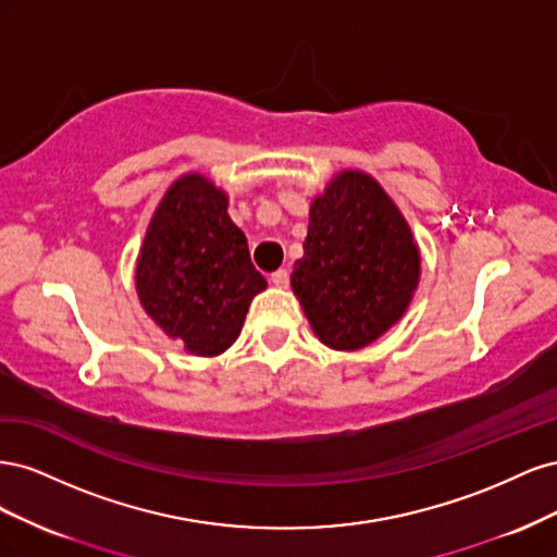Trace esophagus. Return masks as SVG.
<instances>
[{
	"instance_id": "esophagus-1",
	"label": "esophagus",
	"mask_w": 557,
	"mask_h": 557,
	"mask_svg": "<svg viewBox=\"0 0 557 557\" xmlns=\"http://www.w3.org/2000/svg\"><path fill=\"white\" fill-rule=\"evenodd\" d=\"M272 283L276 285V288H285V285L290 283V272H288V269H276V272L272 274Z\"/></svg>"
}]
</instances>
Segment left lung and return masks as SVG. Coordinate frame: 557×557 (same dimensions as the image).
<instances>
[{
  "mask_svg": "<svg viewBox=\"0 0 557 557\" xmlns=\"http://www.w3.org/2000/svg\"><path fill=\"white\" fill-rule=\"evenodd\" d=\"M420 256L411 230L381 185L362 172L336 176L309 213L293 290L318 339L356 350L407 311Z\"/></svg>",
  "mask_w": 557,
  "mask_h": 557,
  "instance_id": "obj_1",
  "label": "left lung"
}]
</instances>
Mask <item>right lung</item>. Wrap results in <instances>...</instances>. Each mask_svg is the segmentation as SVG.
Listing matches in <instances>:
<instances>
[{
    "mask_svg": "<svg viewBox=\"0 0 557 557\" xmlns=\"http://www.w3.org/2000/svg\"><path fill=\"white\" fill-rule=\"evenodd\" d=\"M264 288L227 197L205 176L178 178L148 225L137 264L146 313L185 350L218 356L237 342L250 299Z\"/></svg>",
    "mask_w": 557,
    "mask_h": 557,
    "instance_id": "right-lung-1",
    "label": "right lung"
}]
</instances>
